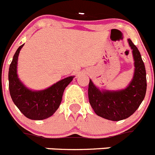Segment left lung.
<instances>
[{
	"label": "left lung",
	"mask_w": 155,
	"mask_h": 155,
	"mask_svg": "<svg viewBox=\"0 0 155 155\" xmlns=\"http://www.w3.org/2000/svg\"><path fill=\"white\" fill-rule=\"evenodd\" d=\"M134 60V74L125 89L118 91L98 89L90 80L88 99L94 113L106 120H125L135 113L141 104L147 90L146 70L140 53L131 39H128Z\"/></svg>",
	"instance_id": "8db88e82"
}]
</instances>
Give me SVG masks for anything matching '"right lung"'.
I'll return each mask as SVG.
<instances>
[{"label":"right lung","instance_id":"obj_1","mask_svg":"<svg viewBox=\"0 0 155 155\" xmlns=\"http://www.w3.org/2000/svg\"><path fill=\"white\" fill-rule=\"evenodd\" d=\"M24 44L18 48L13 57L8 72L9 91L15 105L27 118L42 120L53 115L62 101L66 87L72 81L74 76L68 77L46 89L32 91L28 89L19 80L17 74L18 58Z\"/></svg>","mask_w":155,"mask_h":155}]
</instances>
